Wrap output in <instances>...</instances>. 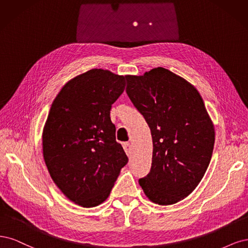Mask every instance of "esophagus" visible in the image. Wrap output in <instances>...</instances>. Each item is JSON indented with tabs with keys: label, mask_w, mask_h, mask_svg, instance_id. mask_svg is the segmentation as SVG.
I'll return each mask as SVG.
<instances>
[{
	"label": "esophagus",
	"mask_w": 248,
	"mask_h": 248,
	"mask_svg": "<svg viewBox=\"0 0 248 248\" xmlns=\"http://www.w3.org/2000/svg\"><path fill=\"white\" fill-rule=\"evenodd\" d=\"M124 148L125 150V154L127 155H132V147H131V143L130 142H124Z\"/></svg>",
	"instance_id": "1"
}]
</instances>
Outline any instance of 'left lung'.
<instances>
[{"label":"left lung","instance_id":"left-lung-1","mask_svg":"<svg viewBox=\"0 0 248 248\" xmlns=\"http://www.w3.org/2000/svg\"><path fill=\"white\" fill-rule=\"evenodd\" d=\"M125 79L154 143L150 172L139 185L151 202L177 203L197 187L212 156L215 134L204 101L194 85L162 67Z\"/></svg>","mask_w":248,"mask_h":248}]
</instances>
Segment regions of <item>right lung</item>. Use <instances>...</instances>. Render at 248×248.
<instances>
[{"instance_id":"1","label":"right lung","mask_w":248,"mask_h":248,"mask_svg":"<svg viewBox=\"0 0 248 248\" xmlns=\"http://www.w3.org/2000/svg\"><path fill=\"white\" fill-rule=\"evenodd\" d=\"M124 86V76L93 69L63 85L50 107L42 137L44 161L62 193L82 207L105 201L129 161L110 119Z\"/></svg>"}]
</instances>
